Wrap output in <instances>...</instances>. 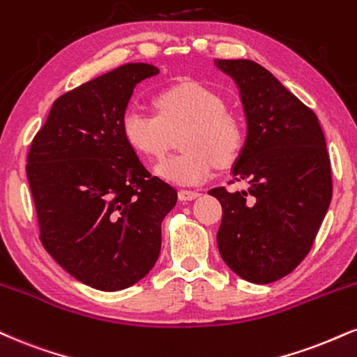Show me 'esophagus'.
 I'll use <instances>...</instances> for the list:
<instances>
[{"label": "esophagus", "mask_w": 357, "mask_h": 357, "mask_svg": "<svg viewBox=\"0 0 357 357\" xmlns=\"http://www.w3.org/2000/svg\"><path fill=\"white\" fill-rule=\"evenodd\" d=\"M199 196V192H196V191H188V190H181L178 192V197L181 201H192V199H196V197Z\"/></svg>", "instance_id": "1"}]
</instances>
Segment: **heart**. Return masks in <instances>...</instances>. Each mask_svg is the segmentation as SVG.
<instances>
[{
  "label": "heart",
  "instance_id": "1",
  "mask_svg": "<svg viewBox=\"0 0 357 357\" xmlns=\"http://www.w3.org/2000/svg\"><path fill=\"white\" fill-rule=\"evenodd\" d=\"M156 114L131 108L121 118V135L128 146L148 160H161L179 136L181 154L160 162L156 173L179 186H196L211 178L216 165L231 166L244 146V126L226 109L220 93L186 81L154 98Z\"/></svg>",
  "mask_w": 357,
  "mask_h": 357
}]
</instances>
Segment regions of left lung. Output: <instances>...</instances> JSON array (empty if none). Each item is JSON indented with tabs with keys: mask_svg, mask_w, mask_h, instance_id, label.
<instances>
[{
	"mask_svg": "<svg viewBox=\"0 0 357 357\" xmlns=\"http://www.w3.org/2000/svg\"><path fill=\"white\" fill-rule=\"evenodd\" d=\"M214 64L241 94L248 136L233 178L249 184L246 191H209L222 206L218 248L238 276L269 284L307 256L328 213L333 178L326 139L314 111L261 64Z\"/></svg>",
	"mask_w": 357,
	"mask_h": 357,
	"instance_id": "obj_1",
	"label": "left lung"
}]
</instances>
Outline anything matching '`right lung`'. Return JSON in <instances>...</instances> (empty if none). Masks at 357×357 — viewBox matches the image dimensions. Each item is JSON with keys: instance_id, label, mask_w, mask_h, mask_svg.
Here are the masks:
<instances>
[{"instance_id": "obj_1", "label": "right lung", "mask_w": 357, "mask_h": 357, "mask_svg": "<svg viewBox=\"0 0 357 357\" xmlns=\"http://www.w3.org/2000/svg\"><path fill=\"white\" fill-rule=\"evenodd\" d=\"M158 73L153 64L128 63L64 93L29 148L41 244L94 289H126L151 271L161 222L178 201L121 135L132 89Z\"/></svg>"}]
</instances>
